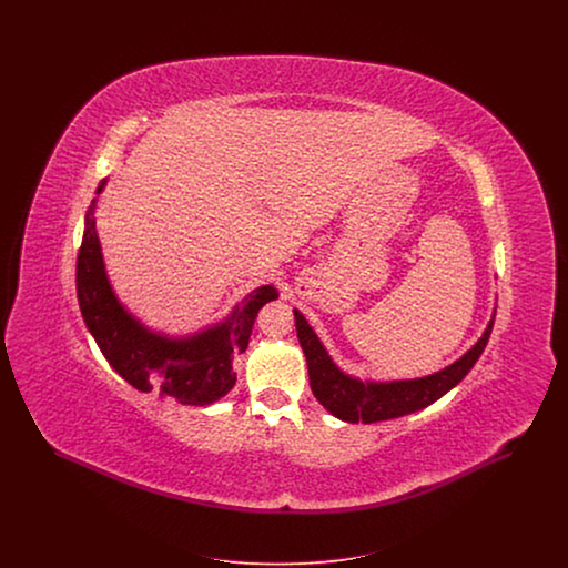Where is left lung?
Segmentation results:
<instances>
[{
    "label": "left lung",
    "instance_id": "left-lung-1",
    "mask_svg": "<svg viewBox=\"0 0 568 568\" xmlns=\"http://www.w3.org/2000/svg\"><path fill=\"white\" fill-rule=\"evenodd\" d=\"M494 315L487 322L479 341L464 353L454 364L436 371L433 375L415 378H375L353 377L345 373L327 353L324 343L315 334V329L306 322V317L294 308L296 332L300 347L306 355L311 389L320 405L327 408L334 417L349 424H375L394 417H405L415 410H422L443 398L449 389H454L468 371L475 366L479 355L486 349Z\"/></svg>",
    "mask_w": 568,
    "mask_h": 568
}]
</instances>
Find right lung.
Listing matches in <instances>:
<instances>
[{
    "label": "right lung",
    "instance_id": "add662e5",
    "mask_svg": "<svg viewBox=\"0 0 568 568\" xmlns=\"http://www.w3.org/2000/svg\"><path fill=\"white\" fill-rule=\"evenodd\" d=\"M109 179L98 187L106 190ZM98 197L84 216L77 262V294L82 320L110 366L140 392H160L181 405H213L236 383L234 359L248 347L260 308L278 297L274 285H260L215 324L190 334H168L138 320L110 283L98 234Z\"/></svg>",
    "mask_w": 568,
    "mask_h": 568
}]
</instances>
